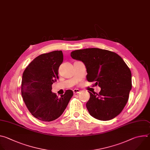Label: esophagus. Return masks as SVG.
<instances>
[{
    "label": "esophagus",
    "instance_id": "34e87169",
    "mask_svg": "<svg viewBox=\"0 0 150 150\" xmlns=\"http://www.w3.org/2000/svg\"><path fill=\"white\" fill-rule=\"evenodd\" d=\"M80 92V91L79 89H77V88H75V89H74V90H73V93H74V94H76V93H79Z\"/></svg>",
    "mask_w": 150,
    "mask_h": 150
}]
</instances>
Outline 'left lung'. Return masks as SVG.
Listing matches in <instances>:
<instances>
[{
    "mask_svg": "<svg viewBox=\"0 0 150 150\" xmlns=\"http://www.w3.org/2000/svg\"><path fill=\"white\" fill-rule=\"evenodd\" d=\"M71 57L82 62L88 81H95L101 90L99 94L89 92L86 108L92 116L109 121L120 113L126 105L132 88L131 72L116 53L96 48L75 50Z\"/></svg>",
    "mask_w": 150,
    "mask_h": 150,
    "instance_id": "1",
    "label": "left lung"
}]
</instances>
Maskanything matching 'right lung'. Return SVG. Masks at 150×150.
<instances>
[{
  "instance_id": "right-lung-1",
  "label": "right lung",
  "mask_w": 150,
  "mask_h": 150,
  "mask_svg": "<svg viewBox=\"0 0 150 150\" xmlns=\"http://www.w3.org/2000/svg\"><path fill=\"white\" fill-rule=\"evenodd\" d=\"M63 62L62 51L42 54L34 58L23 73V100L29 111L40 121L50 122L59 117L73 95L71 90H67L60 97L51 92Z\"/></svg>"
}]
</instances>
